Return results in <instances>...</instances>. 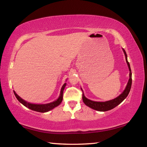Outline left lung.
I'll list each match as a JSON object with an SVG mask.
<instances>
[{
    "label": "left lung",
    "mask_w": 147,
    "mask_h": 147,
    "mask_svg": "<svg viewBox=\"0 0 147 147\" xmlns=\"http://www.w3.org/2000/svg\"><path fill=\"white\" fill-rule=\"evenodd\" d=\"M123 50L124 53V55H125L126 61L128 66L129 71H130V74H129V76H130V78H129V80L128 82V84L127 85H126L125 89H124L123 93H122L120 95L118 96L117 98L113 99V100L106 101V102H95V101L89 100V99L87 98L86 96H84V93L82 92L83 93L82 99H83L84 103L85 104L86 106H89V108H91L93 109H95V110H97L99 111H108L114 108H115L117 106H118L119 104H121L122 102L124 100V99L127 97L128 94H129V93H130L131 86V81H132L131 80V71L130 63H129V62L127 60V55H126L125 51H124L123 49Z\"/></svg>",
    "instance_id": "obj_1"
}]
</instances>
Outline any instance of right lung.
<instances>
[{"label":"right lung","mask_w":147,"mask_h":147,"mask_svg":"<svg viewBox=\"0 0 147 147\" xmlns=\"http://www.w3.org/2000/svg\"><path fill=\"white\" fill-rule=\"evenodd\" d=\"M65 86H66V83H65L61 89L59 96L56 100L53 102L45 104H31V103L27 102L26 101L24 100L23 99H22L21 97H20L18 94L16 93V91H13V93H14L15 96H16L17 100H18L22 104H23L24 106H26V108L30 109H32V110L38 111V112L45 113V112H47V111L51 110V109H53V108H56V106H59V104H61V102H62V100H63V90H64Z\"/></svg>","instance_id":"obj_1"}]
</instances>
